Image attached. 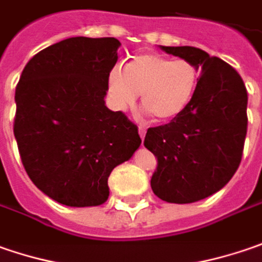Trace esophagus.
<instances>
[{"mask_svg":"<svg viewBox=\"0 0 262 262\" xmlns=\"http://www.w3.org/2000/svg\"><path fill=\"white\" fill-rule=\"evenodd\" d=\"M138 130H139V136H141V139H145V135H146V129H145V127H143V126H139V129H138Z\"/></svg>","mask_w":262,"mask_h":262,"instance_id":"34e87169","label":"esophagus"}]
</instances>
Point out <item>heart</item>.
I'll use <instances>...</instances> for the list:
<instances>
[{
	"label": "heart",
	"mask_w": 262,
	"mask_h": 262,
	"mask_svg": "<svg viewBox=\"0 0 262 262\" xmlns=\"http://www.w3.org/2000/svg\"><path fill=\"white\" fill-rule=\"evenodd\" d=\"M198 83V69L186 60L160 54H141L108 74V91L121 110L132 107L138 95L141 105L157 121L180 116L189 105Z\"/></svg>",
	"instance_id": "b5f03b06"
}]
</instances>
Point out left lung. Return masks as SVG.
<instances>
[{"label": "left lung", "instance_id": "1", "mask_svg": "<svg viewBox=\"0 0 262 262\" xmlns=\"http://www.w3.org/2000/svg\"><path fill=\"white\" fill-rule=\"evenodd\" d=\"M201 70L195 94L170 123L149 127L143 145L155 155L154 193L165 202L190 204L224 188L244 154L248 92L230 64L195 47H161Z\"/></svg>", "mask_w": 262, "mask_h": 262}]
</instances>
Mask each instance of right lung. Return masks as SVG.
<instances>
[{"mask_svg": "<svg viewBox=\"0 0 262 262\" xmlns=\"http://www.w3.org/2000/svg\"><path fill=\"white\" fill-rule=\"evenodd\" d=\"M116 38L76 36L33 55L16 86L14 136L25 170L50 198L97 207L108 177L141 145L138 126L105 107Z\"/></svg>", "mask_w": 262, "mask_h": 262, "instance_id": "add662e5", "label": "right lung"}]
</instances>
